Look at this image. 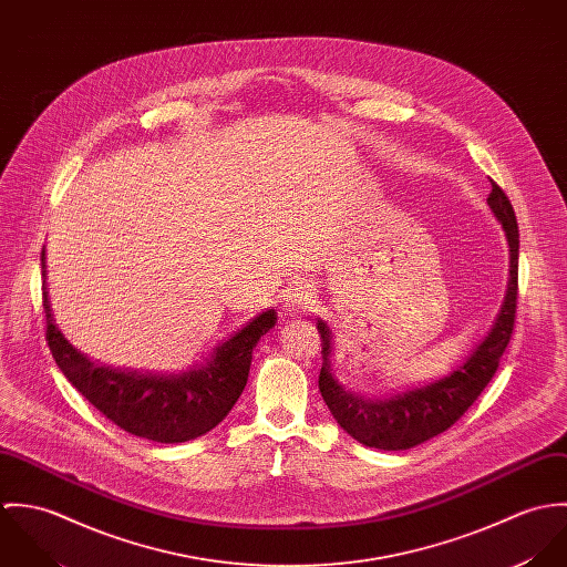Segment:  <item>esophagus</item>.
Listing matches in <instances>:
<instances>
[{
  "mask_svg": "<svg viewBox=\"0 0 567 567\" xmlns=\"http://www.w3.org/2000/svg\"><path fill=\"white\" fill-rule=\"evenodd\" d=\"M315 288L306 281H297L288 295H286V312L290 315H303V312H310L312 306L317 303V297H315Z\"/></svg>",
  "mask_w": 567,
  "mask_h": 567,
  "instance_id": "obj_1",
  "label": "esophagus"
}]
</instances>
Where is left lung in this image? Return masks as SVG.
Wrapping results in <instances>:
<instances>
[{
	"instance_id": "obj_1",
	"label": "left lung",
	"mask_w": 567,
	"mask_h": 567,
	"mask_svg": "<svg viewBox=\"0 0 567 567\" xmlns=\"http://www.w3.org/2000/svg\"><path fill=\"white\" fill-rule=\"evenodd\" d=\"M491 212L502 223L511 246V281L499 317L476 351L450 375L432 384L408 389L384 400H367L344 391L329 373L331 336L323 321H319V336L323 347V367L319 389L324 404L344 432L355 441L375 450H408L430 441L452 427L472 404L481 398L486 384L499 367V358L511 342L517 315V264H519V229L513 205L504 189L491 181L486 198Z\"/></svg>"
}]
</instances>
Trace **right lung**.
<instances>
[{
  "label": "right lung",
  "mask_w": 567,
  "mask_h": 567,
  "mask_svg": "<svg viewBox=\"0 0 567 567\" xmlns=\"http://www.w3.org/2000/svg\"><path fill=\"white\" fill-rule=\"evenodd\" d=\"M41 268L45 277V250ZM43 310L48 347L72 386L122 430L157 443L192 441L229 414L246 386L252 347L277 321V312L266 310L225 338L209 360L181 373L155 375L89 360L52 323L45 288Z\"/></svg>",
  "instance_id": "add662e5"
}]
</instances>
